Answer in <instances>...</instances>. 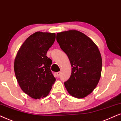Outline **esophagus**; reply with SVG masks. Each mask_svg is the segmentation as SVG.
<instances>
[{"mask_svg": "<svg viewBox=\"0 0 121 121\" xmlns=\"http://www.w3.org/2000/svg\"><path fill=\"white\" fill-rule=\"evenodd\" d=\"M57 77H60V75H61V72H57Z\"/></svg>", "mask_w": 121, "mask_h": 121, "instance_id": "1", "label": "esophagus"}]
</instances>
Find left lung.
Returning a JSON list of instances; mask_svg holds the SVG:
<instances>
[{
    "label": "left lung",
    "instance_id": "1",
    "mask_svg": "<svg viewBox=\"0 0 121 121\" xmlns=\"http://www.w3.org/2000/svg\"><path fill=\"white\" fill-rule=\"evenodd\" d=\"M56 40L72 67L71 75L64 82L65 87L73 97H86L100 79L102 61L99 48L87 36L75 30L57 33Z\"/></svg>",
    "mask_w": 121,
    "mask_h": 121
}]
</instances>
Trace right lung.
<instances>
[{
	"label": "right lung",
	"instance_id": "1",
	"mask_svg": "<svg viewBox=\"0 0 121 121\" xmlns=\"http://www.w3.org/2000/svg\"><path fill=\"white\" fill-rule=\"evenodd\" d=\"M55 33L38 31L21 46L14 60V72L22 90L30 97L47 96L56 78L50 70L52 60L46 53L54 44Z\"/></svg>",
	"mask_w": 121,
	"mask_h": 121
}]
</instances>
